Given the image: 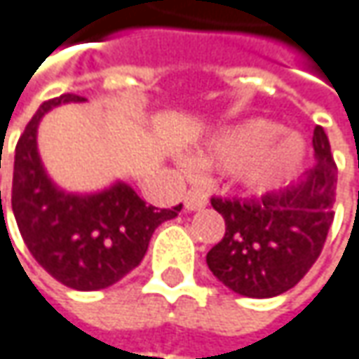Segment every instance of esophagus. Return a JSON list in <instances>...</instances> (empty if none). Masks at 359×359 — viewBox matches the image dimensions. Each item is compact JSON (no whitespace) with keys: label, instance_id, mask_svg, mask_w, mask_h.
<instances>
[{"label":"esophagus","instance_id":"34e87169","mask_svg":"<svg viewBox=\"0 0 359 359\" xmlns=\"http://www.w3.org/2000/svg\"><path fill=\"white\" fill-rule=\"evenodd\" d=\"M205 207H207V195L205 193L193 189L184 195V209L187 210H201Z\"/></svg>","mask_w":359,"mask_h":359}]
</instances>
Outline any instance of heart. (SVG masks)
Returning <instances> with one entry per match:
<instances>
[{
	"mask_svg": "<svg viewBox=\"0 0 359 359\" xmlns=\"http://www.w3.org/2000/svg\"><path fill=\"white\" fill-rule=\"evenodd\" d=\"M267 118H249L215 134L201 150V164L209 170L237 175L253 193H271L293 179L305 158L304 140ZM189 168V163L182 161Z\"/></svg>",
	"mask_w": 359,
	"mask_h": 359,
	"instance_id": "1",
	"label": "heart"
}]
</instances>
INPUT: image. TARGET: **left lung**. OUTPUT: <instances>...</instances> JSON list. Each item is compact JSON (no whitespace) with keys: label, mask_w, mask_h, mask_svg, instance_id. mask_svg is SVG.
<instances>
[{"label":"left lung","mask_w":359,"mask_h":359,"mask_svg":"<svg viewBox=\"0 0 359 359\" xmlns=\"http://www.w3.org/2000/svg\"><path fill=\"white\" fill-rule=\"evenodd\" d=\"M316 164L297 184L261 198H210L225 235L207 253L212 275L231 291L267 299L297 285L320 257L334 223L335 168L327 134L313 130Z\"/></svg>","instance_id":"left-lung-1"}]
</instances>
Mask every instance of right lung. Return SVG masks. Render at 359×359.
<instances>
[{
    "instance_id": "add662e5",
    "label": "right lung",
    "mask_w": 359,
    "mask_h": 359,
    "mask_svg": "<svg viewBox=\"0 0 359 359\" xmlns=\"http://www.w3.org/2000/svg\"><path fill=\"white\" fill-rule=\"evenodd\" d=\"M84 102L76 94L43 102L15 147L11 209L29 253L60 283L78 291L114 285L147 255L154 229L179 215L147 205L133 187L74 195L55 187L38 152V126L52 108ZM1 205V191H0Z\"/></svg>"
}]
</instances>
